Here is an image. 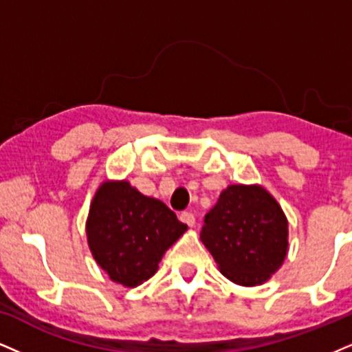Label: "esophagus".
I'll use <instances>...</instances> for the list:
<instances>
[{"label":"esophagus","instance_id":"34e87169","mask_svg":"<svg viewBox=\"0 0 352 352\" xmlns=\"http://www.w3.org/2000/svg\"><path fill=\"white\" fill-rule=\"evenodd\" d=\"M179 220L188 225V227H194V223H196V217L190 214V212H183V214L179 215Z\"/></svg>","mask_w":352,"mask_h":352}]
</instances>
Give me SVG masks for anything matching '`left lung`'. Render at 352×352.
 <instances>
[{"label": "left lung", "mask_w": 352, "mask_h": 352, "mask_svg": "<svg viewBox=\"0 0 352 352\" xmlns=\"http://www.w3.org/2000/svg\"><path fill=\"white\" fill-rule=\"evenodd\" d=\"M289 223L261 186L233 184L204 219L201 240L220 272L235 284L261 285L284 263Z\"/></svg>", "instance_id": "1"}]
</instances>
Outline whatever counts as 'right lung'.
Masks as SVG:
<instances>
[{
  "instance_id": "obj_1",
  "label": "right lung",
  "mask_w": 352,
  "mask_h": 352,
  "mask_svg": "<svg viewBox=\"0 0 352 352\" xmlns=\"http://www.w3.org/2000/svg\"><path fill=\"white\" fill-rule=\"evenodd\" d=\"M188 230L162 201L143 196L129 181L99 186L86 220L93 258L111 280L137 287L158 271L169 246Z\"/></svg>"
}]
</instances>
